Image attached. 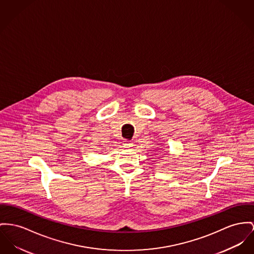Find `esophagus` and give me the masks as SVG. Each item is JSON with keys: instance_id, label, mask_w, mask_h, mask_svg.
<instances>
[{"instance_id": "1", "label": "esophagus", "mask_w": 254, "mask_h": 254, "mask_svg": "<svg viewBox=\"0 0 254 254\" xmlns=\"http://www.w3.org/2000/svg\"><path fill=\"white\" fill-rule=\"evenodd\" d=\"M134 145V143L132 141H129V140H124L123 141V147L124 148H132Z\"/></svg>"}]
</instances>
